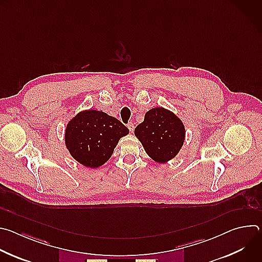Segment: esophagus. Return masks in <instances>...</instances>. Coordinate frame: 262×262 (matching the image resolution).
<instances>
[{"instance_id": "34e87169", "label": "esophagus", "mask_w": 262, "mask_h": 262, "mask_svg": "<svg viewBox=\"0 0 262 262\" xmlns=\"http://www.w3.org/2000/svg\"><path fill=\"white\" fill-rule=\"evenodd\" d=\"M127 128L129 129V132H130V133H133V132H134V128H135L134 123H133V122H128V124H127Z\"/></svg>"}]
</instances>
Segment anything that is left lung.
Returning a JSON list of instances; mask_svg holds the SVG:
<instances>
[{"mask_svg": "<svg viewBox=\"0 0 262 262\" xmlns=\"http://www.w3.org/2000/svg\"><path fill=\"white\" fill-rule=\"evenodd\" d=\"M135 136L149 157L164 164L179 152L184 142L185 128L173 112L161 106L146 112L144 121L135 128Z\"/></svg>", "mask_w": 262, "mask_h": 262, "instance_id": "1", "label": "left lung"}]
</instances>
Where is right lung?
Wrapping results in <instances>:
<instances>
[{
	"mask_svg": "<svg viewBox=\"0 0 262 262\" xmlns=\"http://www.w3.org/2000/svg\"><path fill=\"white\" fill-rule=\"evenodd\" d=\"M128 128L117 118L96 110L82 111L65 129V145L71 157L88 168L102 166Z\"/></svg>",
	"mask_w": 262,
	"mask_h": 262,
	"instance_id": "obj_1",
	"label": "right lung"
}]
</instances>
